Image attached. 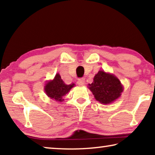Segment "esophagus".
<instances>
[{
  "mask_svg": "<svg viewBox=\"0 0 155 155\" xmlns=\"http://www.w3.org/2000/svg\"><path fill=\"white\" fill-rule=\"evenodd\" d=\"M85 78H81V79H78L77 81V84L80 86H83L85 84Z\"/></svg>",
  "mask_w": 155,
  "mask_h": 155,
  "instance_id": "esophagus-1",
  "label": "esophagus"
}]
</instances>
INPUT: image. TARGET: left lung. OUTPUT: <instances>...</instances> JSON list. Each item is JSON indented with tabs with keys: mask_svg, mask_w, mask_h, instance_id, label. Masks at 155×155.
Listing matches in <instances>:
<instances>
[{
	"mask_svg": "<svg viewBox=\"0 0 155 155\" xmlns=\"http://www.w3.org/2000/svg\"><path fill=\"white\" fill-rule=\"evenodd\" d=\"M88 87L94 98L101 104H111L121 96L123 86L115 75L102 70L97 73Z\"/></svg>",
	"mask_w": 155,
	"mask_h": 155,
	"instance_id": "obj_1",
	"label": "left lung"
}]
</instances>
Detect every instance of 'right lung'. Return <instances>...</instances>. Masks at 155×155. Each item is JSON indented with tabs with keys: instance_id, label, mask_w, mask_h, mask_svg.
<instances>
[{
	"instance_id": "obj_1",
	"label": "right lung",
	"mask_w": 155,
	"mask_h": 155,
	"mask_svg": "<svg viewBox=\"0 0 155 155\" xmlns=\"http://www.w3.org/2000/svg\"><path fill=\"white\" fill-rule=\"evenodd\" d=\"M74 85V83L66 85L61 79L59 74H57L53 80L48 81L46 84L44 90L49 98L56 101L62 102L64 101L63 98Z\"/></svg>"
}]
</instances>
